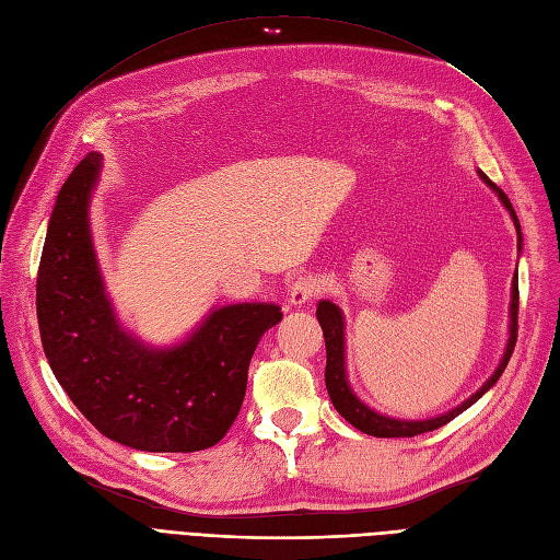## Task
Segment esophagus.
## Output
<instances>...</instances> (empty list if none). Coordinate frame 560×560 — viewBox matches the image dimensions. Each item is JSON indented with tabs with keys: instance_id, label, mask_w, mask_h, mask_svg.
<instances>
[{
	"instance_id": "esophagus-1",
	"label": "esophagus",
	"mask_w": 560,
	"mask_h": 560,
	"mask_svg": "<svg viewBox=\"0 0 560 560\" xmlns=\"http://www.w3.org/2000/svg\"><path fill=\"white\" fill-rule=\"evenodd\" d=\"M322 282L313 276H299L290 284H287V299H290L292 306H303V303L319 296Z\"/></svg>"
}]
</instances>
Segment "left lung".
<instances>
[{"label": "left lung", "instance_id": "left-lung-1", "mask_svg": "<svg viewBox=\"0 0 560 560\" xmlns=\"http://www.w3.org/2000/svg\"><path fill=\"white\" fill-rule=\"evenodd\" d=\"M481 179L490 186V189L498 191L500 200L504 202V208L510 210L512 219H514V226L518 231V249H521V224H518V217L512 208L510 198H506V194L502 189H498V184L490 182L483 173H479ZM317 319H319V327H322V334H325V346H327V369H325V383H327V393H329V399L334 404V409L341 413L352 428L362 430L364 434H371V436H416V434H422V432H432L436 428L446 425V422H451L453 418L460 416L465 409H469V406L477 401L486 389L493 387L498 383V378L502 376V371L506 369V362L512 360V352H514V346H516V331H518V273L514 276V282H512V325H510V343H506V352L504 358L500 362V366L495 369V374L490 376L477 395H471L465 404L457 406V409L439 416V418H432V420H395V418H385L376 411H371L366 404H362L358 397L352 395V389L346 381V360H343V315L341 311H338L336 303L331 301H319L317 306Z\"/></svg>", "mask_w": 560, "mask_h": 560}]
</instances>
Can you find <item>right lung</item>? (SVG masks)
I'll return each mask as SVG.
<instances>
[{"label":"right lung","mask_w":560,"mask_h":560,"mask_svg":"<svg viewBox=\"0 0 560 560\" xmlns=\"http://www.w3.org/2000/svg\"><path fill=\"white\" fill-rule=\"evenodd\" d=\"M100 173L91 151L62 184L37 276V317L46 360L91 425L114 442L151 453L214 446L238 418L249 360L282 319L273 303L214 311L189 341L149 350L112 313L89 231V198Z\"/></svg>","instance_id":"1"}]
</instances>
